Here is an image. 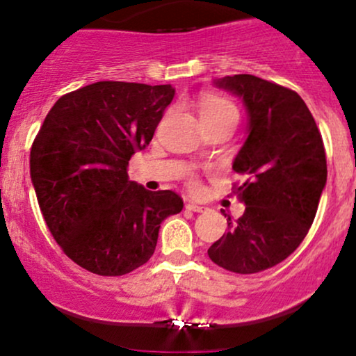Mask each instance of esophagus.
Wrapping results in <instances>:
<instances>
[{"instance_id": "obj_1", "label": "esophagus", "mask_w": 356, "mask_h": 356, "mask_svg": "<svg viewBox=\"0 0 356 356\" xmlns=\"http://www.w3.org/2000/svg\"><path fill=\"white\" fill-rule=\"evenodd\" d=\"M186 209L192 211V212H206L207 207L201 206V204H195V202H187L186 204Z\"/></svg>"}]
</instances>
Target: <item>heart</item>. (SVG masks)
I'll return each mask as SVG.
<instances>
[{
  "label": "heart",
  "mask_w": 356,
  "mask_h": 356,
  "mask_svg": "<svg viewBox=\"0 0 356 356\" xmlns=\"http://www.w3.org/2000/svg\"><path fill=\"white\" fill-rule=\"evenodd\" d=\"M199 115L204 122L218 120V118L227 115H238V108L226 97L218 95V93H204L199 100ZM192 189H197V181H191Z\"/></svg>",
  "instance_id": "obj_1"
}]
</instances>
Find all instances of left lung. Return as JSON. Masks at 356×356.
I'll return each instance as SVG.
<instances>
[{
	"label": "left lung",
	"mask_w": 356,
	"mask_h": 356,
	"mask_svg": "<svg viewBox=\"0 0 356 356\" xmlns=\"http://www.w3.org/2000/svg\"><path fill=\"white\" fill-rule=\"evenodd\" d=\"M216 85L243 99L248 138L232 170L244 214L207 249L212 263L254 275L284 261L308 234L326 186V154L316 122L295 90L254 75L224 76ZM226 216V214H224Z\"/></svg>",
	"instance_id": "left-lung-1"
}]
</instances>
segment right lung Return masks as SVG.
Here are the masks:
<instances>
[{
    "label": "right lung",
    "mask_w": 356,
    "mask_h": 356,
    "mask_svg": "<svg viewBox=\"0 0 356 356\" xmlns=\"http://www.w3.org/2000/svg\"><path fill=\"white\" fill-rule=\"evenodd\" d=\"M170 85L97 81L60 97L30 152L36 199L61 251L100 276L140 268L181 195L129 181L127 167L152 140Z\"/></svg>",
    "instance_id": "obj_1"
}]
</instances>
